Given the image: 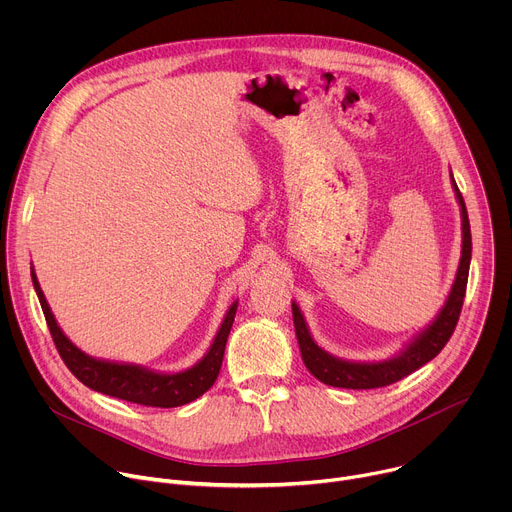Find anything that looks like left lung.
Returning <instances> with one entry per match:
<instances>
[{
	"label": "left lung",
	"instance_id": "8db88e82",
	"mask_svg": "<svg viewBox=\"0 0 512 512\" xmlns=\"http://www.w3.org/2000/svg\"><path fill=\"white\" fill-rule=\"evenodd\" d=\"M452 188L460 206L462 216V255L458 263V271L452 283L450 294L435 314V318L421 328L397 354L385 360H348L330 354L318 342L314 340L308 322L296 302H291V314H294V326H296V338L300 344L302 360L306 369L322 383L330 387L340 389H377L387 387L391 383L401 381L409 373L423 367L425 362L440 354V350L450 340L466 296V283H468V271H470V259H472V235H470V221L468 210L464 204V198L456 186V180L450 170Z\"/></svg>",
	"mask_w": 512,
	"mask_h": 512
}]
</instances>
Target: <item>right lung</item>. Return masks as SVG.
Instances as JSON below:
<instances>
[{
  "instance_id": "obj_1",
  "label": "right lung",
  "mask_w": 512,
  "mask_h": 512,
  "mask_svg": "<svg viewBox=\"0 0 512 512\" xmlns=\"http://www.w3.org/2000/svg\"><path fill=\"white\" fill-rule=\"evenodd\" d=\"M30 273H32V283L36 289V296L40 300L44 318L48 322L50 334L54 338V344H56L64 364L68 367V371L89 389L99 391L109 397L131 401L137 405L166 409V407H180V405H186V403L198 399L214 385L218 373H221L225 346H227V338L233 328V322H235L239 300H235L231 304V308L227 310V314H225L221 326H218L204 356L184 371L166 373V371L148 369V367H143V364L117 362V360L97 358V356L83 352L58 326V322L44 298V291L38 283L34 265L30 267Z\"/></svg>"
}]
</instances>
